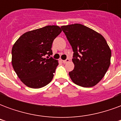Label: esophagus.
Listing matches in <instances>:
<instances>
[{"label":"esophagus","instance_id":"esophagus-1","mask_svg":"<svg viewBox=\"0 0 121 121\" xmlns=\"http://www.w3.org/2000/svg\"><path fill=\"white\" fill-rule=\"evenodd\" d=\"M62 61H63V63H68L69 61H70V60H69V58H67V59H66L65 60H62Z\"/></svg>","mask_w":121,"mask_h":121}]
</instances>
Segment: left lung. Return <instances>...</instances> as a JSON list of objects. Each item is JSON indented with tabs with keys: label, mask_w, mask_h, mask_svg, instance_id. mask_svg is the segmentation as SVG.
<instances>
[{
	"label": "left lung",
	"mask_w": 121,
	"mask_h": 121,
	"mask_svg": "<svg viewBox=\"0 0 121 121\" xmlns=\"http://www.w3.org/2000/svg\"><path fill=\"white\" fill-rule=\"evenodd\" d=\"M73 50L74 68L69 73L74 83L84 87L95 86L110 65L112 52L100 34L81 24L61 26Z\"/></svg>",
	"instance_id": "left-lung-1"
}]
</instances>
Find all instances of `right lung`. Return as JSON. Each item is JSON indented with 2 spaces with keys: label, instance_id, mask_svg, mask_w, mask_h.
Returning a JSON list of instances; mask_svg holds the SVG:
<instances>
[{
  "label": "right lung",
  "instance_id": "right-lung-1",
  "mask_svg": "<svg viewBox=\"0 0 121 121\" xmlns=\"http://www.w3.org/2000/svg\"><path fill=\"white\" fill-rule=\"evenodd\" d=\"M61 32L58 26H47L26 32L12 47V63L21 81L38 89L52 81L58 61L49 58L54 39ZM48 55L47 58L45 56Z\"/></svg>",
  "mask_w": 121,
  "mask_h": 121
}]
</instances>
